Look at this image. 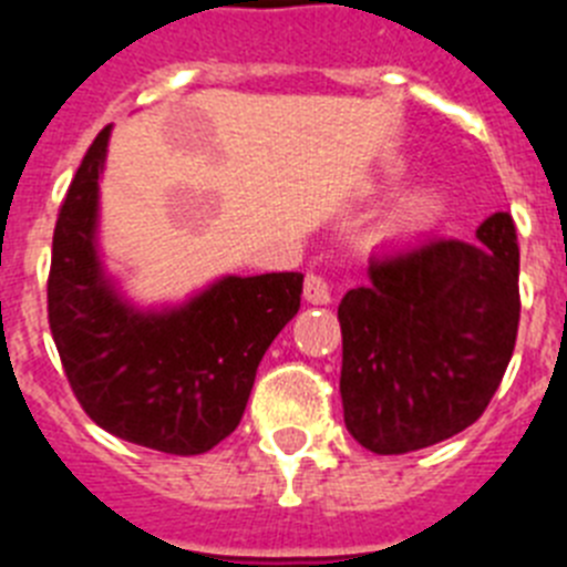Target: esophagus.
Returning <instances> with one entry per match:
<instances>
[{"label": "esophagus", "instance_id": "esophagus-1", "mask_svg": "<svg viewBox=\"0 0 567 567\" xmlns=\"http://www.w3.org/2000/svg\"><path fill=\"white\" fill-rule=\"evenodd\" d=\"M305 299L311 305H328L333 299L331 282L324 277H319V274H308V277H305Z\"/></svg>", "mask_w": 567, "mask_h": 567}]
</instances>
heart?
<instances>
[{"label": "heart", "mask_w": 567, "mask_h": 567, "mask_svg": "<svg viewBox=\"0 0 567 567\" xmlns=\"http://www.w3.org/2000/svg\"><path fill=\"white\" fill-rule=\"evenodd\" d=\"M442 214H445V196L436 194V190H420V194L408 196L402 202L396 214L391 216L388 228L393 234H413V230H425L440 223Z\"/></svg>", "instance_id": "1"}]
</instances>
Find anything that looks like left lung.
<instances>
[{
    "instance_id": "1",
    "label": "left lung",
    "mask_w": 567,
    "mask_h": 567,
    "mask_svg": "<svg viewBox=\"0 0 567 567\" xmlns=\"http://www.w3.org/2000/svg\"><path fill=\"white\" fill-rule=\"evenodd\" d=\"M344 427L373 454L451 440L488 408L519 328V245L511 214L474 243L433 236L373 256L339 302Z\"/></svg>"
}]
</instances>
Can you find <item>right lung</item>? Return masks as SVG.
<instances>
[{"mask_svg": "<svg viewBox=\"0 0 567 567\" xmlns=\"http://www.w3.org/2000/svg\"><path fill=\"white\" fill-rule=\"evenodd\" d=\"M107 140L111 125L59 208L48 277L53 342L96 425L162 454H205L243 420L256 368L297 317L302 274L223 277L176 308H134L96 250Z\"/></svg>", "mask_w": 567, "mask_h": 567, "instance_id": "1", "label": "right lung"}]
</instances>
